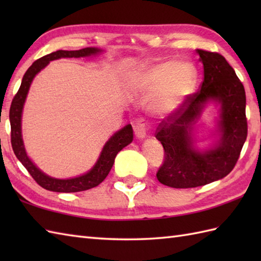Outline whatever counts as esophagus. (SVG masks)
<instances>
[{
    "instance_id": "34e87169",
    "label": "esophagus",
    "mask_w": 261,
    "mask_h": 261,
    "mask_svg": "<svg viewBox=\"0 0 261 261\" xmlns=\"http://www.w3.org/2000/svg\"><path fill=\"white\" fill-rule=\"evenodd\" d=\"M135 130V135L139 138V139H143V138L147 137V131H148V126L145 120L141 119L138 121V123L134 127Z\"/></svg>"
}]
</instances>
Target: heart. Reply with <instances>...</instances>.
Returning a JSON list of instances; mask_svg holds the SVG:
<instances>
[{
    "instance_id": "heart-1",
    "label": "heart",
    "mask_w": 261,
    "mask_h": 261,
    "mask_svg": "<svg viewBox=\"0 0 261 261\" xmlns=\"http://www.w3.org/2000/svg\"><path fill=\"white\" fill-rule=\"evenodd\" d=\"M196 71L187 62L160 63L138 71L131 80V88L138 93L150 94V108L159 114H170L178 110L195 85Z\"/></svg>"
}]
</instances>
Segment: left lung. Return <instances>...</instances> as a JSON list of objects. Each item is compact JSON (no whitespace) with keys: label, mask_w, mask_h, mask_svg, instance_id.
Listing matches in <instances>:
<instances>
[{"label":"left lung","mask_w":261,"mask_h":261,"mask_svg":"<svg viewBox=\"0 0 261 261\" xmlns=\"http://www.w3.org/2000/svg\"><path fill=\"white\" fill-rule=\"evenodd\" d=\"M196 53L204 67L199 90L160 122L156 131L165 150L157 178L173 188L203 186L223 178L234 168L248 135L246 92L234 69L218 53ZM210 100L220 104L219 138L213 147L199 152L193 147L191 130Z\"/></svg>","instance_id":"8db88e82"}]
</instances>
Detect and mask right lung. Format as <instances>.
Segmentation results:
<instances>
[{
	"mask_svg": "<svg viewBox=\"0 0 261 261\" xmlns=\"http://www.w3.org/2000/svg\"><path fill=\"white\" fill-rule=\"evenodd\" d=\"M101 49L97 48H84L81 50H57L49 55H46L41 58H39L33 63L22 79L21 86L18 93L12 99L10 108V123H11V143H12V149L14 154L18 158L21 164L24 166L25 169L29 171L39 185L45 188V190L58 193H75L91 190L107 178L111 168L114 164V159L119 151L126 147L129 143L134 140V130H132L131 124H127L124 127L110 138L109 141L105 143L102 152L99 154L96 164L94 167L88 171V173L74 177L69 179H57L46 175L45 173L39 169L37 166L33 164L29 157L27 156L23 140H22L21 134V118H22V110L27 98V94L29 92L31 83L35 79V76L43 69L46 66L55 59L59 58H80L87 57L91 55H96L101 53Z\"/></svg>",
	"mask_w": 261,
	"mask_h": 261,
	"instance_id": "add662e5",
	"label": "right lung"
}]
</instances>
